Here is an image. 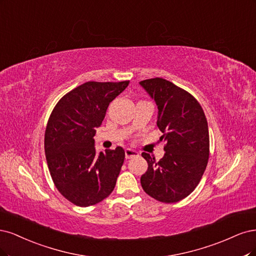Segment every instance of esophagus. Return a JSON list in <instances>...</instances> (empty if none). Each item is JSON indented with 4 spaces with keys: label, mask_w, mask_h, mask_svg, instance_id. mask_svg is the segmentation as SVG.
<instances>
[{
    "label": "esophagus",
    "mask_w": 256,
    "mask_h": 256,
    "mask_svg": "<svg viewBox=\"0 0 256 256\" xmlns=\"http://www.w3.org/2000/svg\"><path fill=\"white\" fill-rule=\"evenodd\" d=\"M138 156H139V154L136 151H133V150H130V149H126V160L135 158H138Z\"/></svg>",
    "instance_id": "34e87169"
}]
</instances>
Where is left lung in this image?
I'll list each match as a JSON object with an SVG mask.
<instances>
[{
  "label": "left lung",
  "mask_w": 256,
  "mask_h": 256,
  "mask_svg": "<svg viewBox=\"0 0 256 256\" xmlns=\"http://www.w3.org/2000/svg\"><path fill=\"white\" fill-rule=\"evenodd\" d=\"M158 105V124L164 134V158L156 162L142 155L148 170L140 183L146 194L164 203H176L190 194L208 166L210 135L201 105L186 90L162 78L139 83Z\"/></svg>",
  "instance_id": "8db88e82"
}]
</instances>
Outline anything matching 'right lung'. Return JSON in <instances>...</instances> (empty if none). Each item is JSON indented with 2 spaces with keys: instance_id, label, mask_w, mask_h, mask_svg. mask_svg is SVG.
I'll return each mask as SVG.
<instances>
[{
  "instance_id": "obj_1",
  "label": "right lung",
  "mask_w": 256,
  "mask_h": 256,
  "mask_svg": "<svg viewBox=\"0 0 256 256\" xmlns=\"http://www.w3.org/2000/svg\"><path fill=\"white\" fill-rule=\"evenodd\" d=\"M130 80L87 82L64 94L48 118L44 152L58 192L71 203L87 208L103 201L116 186L124 162L121 146L96 153V128L110 103Z\"/></svg>"
}]
</instances>
